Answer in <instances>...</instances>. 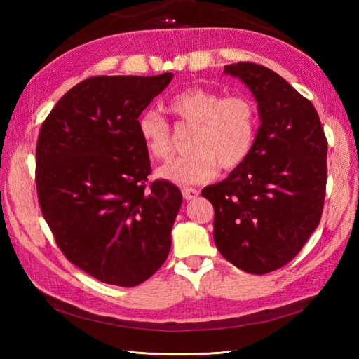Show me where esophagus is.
<instances>
[{"instance_id":"34e87169","label":"esophagus","mask_w":359,"mask_h":359,"mask_svg":"<svg viewBox=\"0 0 359 359\" xmlns=\"http://www.w3.org/2000/svg\"><path fill=\"white\" fill-rule=\"evenodd\" d=\"M182 194H184L185 201H193V199H196L197 196H199V191H197V189H194V188H184V189H182Z\"/></svg>"}]
</instances>
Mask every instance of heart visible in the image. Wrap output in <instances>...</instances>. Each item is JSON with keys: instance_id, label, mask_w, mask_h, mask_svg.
I'll use <instances>...</instances> for the list:
<instances>
[{"instance_id": "b5f03b06", "label": "heart", "mask_w": 359, "mask_h": 359, "mask_svg": "<svg viewBox=\"0 0 359 359\" xmlns=\"http://www.w3.org/2000/svg\"><path fill=\"white\" fill-rule=\"evenodd\" d=\"M174 117L194 125L189 154L165 163L157 177L175 185H197L215 177L217 165L222 170L239 166L250 154L256 137V109L242 95L222 97L216 90L188 88L166 103ZM137 133L148 154L162 160L170 156V125L154 109L137 118Z\"/></svg>"}]
</instances>
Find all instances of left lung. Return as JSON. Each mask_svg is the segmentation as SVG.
Wrapping results in <instances>:
<instances>
[{"instance_id": "obj_1", "label": "left lung", "mask_w": 359, "mask_h": 359, "mask_svg": "<svg viewBox=\"0 0 359 359\" xmlns=\"http://www.w3.org/2000/svg\"><path fill=\"white\" fill-rule=\"evenodd\" d=\"M257 103L261 126L248 157L202 189L215 207V242L251 274L278 270L299 253L321 220L327 140L313 104L269 67L226 65Z\"/></svg>"}]
</instances>
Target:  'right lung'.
Masks as SVG:
<instances>
[{
	"mask_svg": "<svg viewBox=\"0 0 359 359\" xmlns=\"http://www.w3.org/2000/svg\"><path fill=\"white\" fill-rule=\"evenodd\" d=\"M174 75L90 77L60 98L36 143V191L60 250L118 287L154 274L171 248L180 189L152 182L137 118Z\"/></svg>",
	"mask_w": 359,
	"mask_h": 359,
	"instance_id": "obj_1",
	"label": "right lung"
}]
</instances>
